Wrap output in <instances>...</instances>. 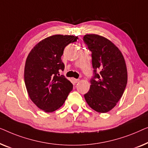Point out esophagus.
<instances>
[{"label": "esophagus", "mask_w": 148, "mask_h": 148, "mask_svg": "<svg viewBox=\"0 0 148 148\" xmlns=\"http://www.w3.org/2000/svg\"><path fill=\"white\" fill-rule=\"evenodd\" d=\"M72 80H73V82H74V83H77V82H79V79H76V78H73L72 79Z\"/></svg>", "instance_id": "esophagus-1"}]
</instances>
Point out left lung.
Masks as SVG:
<instances>
[{
	"label": "left lung",
	"instance_id": "8db88e82",
	"mask_svg": "<svg viewBox=\"0 0 148 148\" xmlns=\"http://www.w3.org/2000/svg\"><path fill=\"white\" fill-rule=\"evenodd\" d=\"M84 41L92 51L95 76L90 90L84 95L89 107L101 113H107L118 103L127 82V70L121 51L106 37L86 34ZM100 72L96 73V70Z\"/></svg>",
	"mask_w": 148,
	"mask_h": 148
}]
</instances>
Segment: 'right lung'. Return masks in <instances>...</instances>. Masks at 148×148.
Returning a JSON list of instances; mask_svg holds the SVG:
<instances>
[{"mask_svg": "<svg viewBox=\"0 0 148 148\" xmlns=\"http://www.w3.org/2000/svg\"><path fill=\"white\" fill-rule=\"evenodd\" d=\"M78 39L73 35H51L37 43L28 54L25 84L30 99L44 112L51 113L61 107L73 88L59 71L64 70L61 59L64 48Z\"/></svg>", "mask_w": 148, "mask_h": 148, "instance_id": "right-lung-1", "label": "right lung"}]
</instances>
